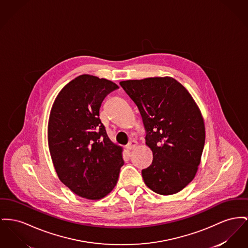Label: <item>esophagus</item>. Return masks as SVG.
<instances>
[{"label":"esophagus","instance_id":"obj_1","mask_svg":"<svg viewBox=\"0 0 248 248\" xmlns=\"http://www.w3.org/2000/svg\"><path fill=\"white\" fill-rule=\"evenodd\" d=\"M138 146V142L136 140H131L127 145L125 146L127 150H133Z\"/></svg>","mask_w":248,"mask_h":248}]
</instances>
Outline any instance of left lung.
<instances>
[{"label":"left lung","mask_w":248,"mask_h":248,"mask_svg":"<svg viewBox=\"0 0 248 248\" xmlns=\"http://www.w3.org/2000/svg\"><path fill=\"white\" fill-rule=\"evenodd\" d=\"M139 108L153 162L142 170L146 186L160 195L184 189L194 179L205 143L203 117L189 92L173 78L124 80Z\"/></svg>","instance_id":"left-lung-1"}]
</instances>
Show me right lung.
<instances>
[{
  "label": "right lung",
  "instance_id": "1",
  "mask_svg": "<svg viewBox=\"0 0 248 248\" xmlns=\"http://www.w3.org/2000/svg\"><path fill=\"white\" fill-rule=\"evenodd\" d=\"M114 82L80 75L59 93L52 105L47 142L61 182L76 195L96 201L116 186L124 165L123 148L113 143L99 118Z\"/></svg>",
  "mask_w": 248,
  "mask_h": 248
}]
</instances>
